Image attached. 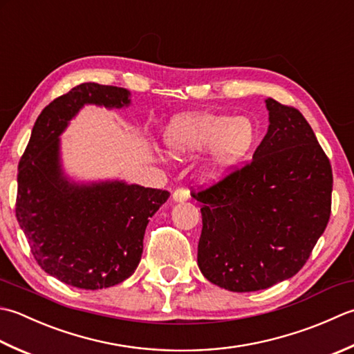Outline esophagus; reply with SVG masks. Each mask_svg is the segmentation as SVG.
<instances>
[{
  "mask_svg": "<svg viewBox=\"0 0 354 354\" xmlns=\"http://www.w3.org/2000/svg\"><path fill=\"white\" fill-rule=\"evenodd\" d=\"M189 198V191L186 187H178L174 192H172V200L177 201V203H182V201H186Z\"/></svg>",
  "mask_w": 354,
  "mask_h": 354,
  "instance_id": "1",
  "label": "esophagus"
}]
</instances>
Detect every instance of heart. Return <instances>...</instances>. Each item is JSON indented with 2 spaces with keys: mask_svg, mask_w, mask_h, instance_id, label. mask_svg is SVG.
I'll list each match as a JSON object with an SVG mask.
<instances>
[{
  "mask_svg": "<svg viewBox=\"0 0 354 354\" xmlns=\"http://www.w3.org/2000/svg\"><path fill=\"white\" fill-rule=\"evenodd\" d=\"M255 142V127L248 118L214 113H186L172 119L163 133L167 154L186 160L209 148L203 176L220 178L246 156Z\"/></svg>",
  "mask_w": 354,
  "mask_h": 354,
  "instance_id": "1",
  "label": "heart"
}]
</instances>
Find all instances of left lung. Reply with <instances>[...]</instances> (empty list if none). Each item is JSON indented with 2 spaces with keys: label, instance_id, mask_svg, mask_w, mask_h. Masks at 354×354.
Returning <instances> with one entry per match:
<instances>
[{
  "label": "left lung",
  "instance_id": "left-lung-1",
  "mask_svg": "<svg viewBox=\"0 0 354 354\" xmlns=\"http://www.w3.org/2000/svg\"><path fill=\"white\" fill-rule=\"evenodd\" d=\"M268 134L252 162L192 192L201 203L197 263L230 292H257L292 278L324 234L333 174L297 108L266 99Z\"/></svg>",
  "mask_w": 354,
  "mask_h": 354
}]
</instances>
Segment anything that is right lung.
Returning a JSON list of instances; mask_svg holds the SVG:
<instances>
[{"mask_svg": "<svg viewBox=\"0 0 354 354\" xmlns=\"http://www.w3.org/2000/svg\"><path fill=\"white\" fill-rule=\"evenodd\" d=\"M129 91L85 82L50 102L19 160L17 220L41 269L85 290L134 273L149 218L169 192L122 180L76 183L64 176L59 136L84 105L128 106Z\"/></svg>", "mask_w": 354, "mask_h": 354, "instance_id": "add662e5", "label": "right lung"}]
</instances>
